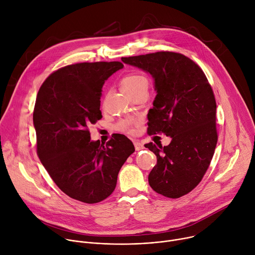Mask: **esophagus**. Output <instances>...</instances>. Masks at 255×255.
<instances>
[{
  "mask_svg": "<svg viewBox=\"0 0 255 255\" xmlns=\"http://www.w3.org/2000/svg\"><path fill=\"white\" fill-rule=\"evenodd\" d=\"M134 146H135V149H136V150H141V149H143V144H142L141 142L135 141V142H134Z\"/></svg>",
  "mask_w": 255,
  "mask_h": 255,
  "instance_id": "obj_1",
  "label": "esophagus"
}]
</instances>
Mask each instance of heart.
<instances>
[{"mask_svg": "<svg viewBox=\"0 0 255 255\" xmlns=\"http://www.w3.org/2000/svg\"><path fill=\"white\" fill-rule=\"evenodd\" d=\"M122 90L130 97L133 95L146 91L149 87L148 79L140 74H130L124 77L121 81ZM136 123L135 119L125 118L120 120L116 124V129L121 132H131L133 130V125Z\"/></svg>", "mask_w": 255, "mask_h": 255, "instance_id": "heart-1", "label": "heart"}]
</instances>
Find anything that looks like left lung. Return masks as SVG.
I'll return each instance as SVG.
<instances>
[{"label":"left lung","mask_w":255,"mask_h":255,"mask_svg":"<svg viewBox=\"0 0 255 255\" xmlns=\"http://www.w3.org/2000/svg\"><path fill=\"white\" fill-rule=\"evenodd\" d=\"M122 61L154 79L157 95L147 115V133L171 138L167 146L152 142L145 145L157 158L148 175L149 185L164 197H183L200 184L218 141L212 87L202 68L177 52L122 57Z\"/></svg>","instance_id":"8db88e82"}]
</instances>
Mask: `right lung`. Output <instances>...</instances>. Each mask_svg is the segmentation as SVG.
Listing matches in <instances>:
<instances>
[{
	"label": "right lung",
	"mask_w": 255,
	"mask_h": 255,
	"mask_svg": "<svg viewBox=\"0 0 255 255\" xmlns=\"http://www.w3.org/2000/svg\"><path fill=\"white\" fill-rule=\"evenodd\" d=\"M123 66L120 61L66 65L44 81L36 98L38 157L56 186L83 203L96 204L110 196L120 168L135 151L125 135H115L105 145L92 141L88 129L102 118L105 81Z\"/></svg>",
	"instance_id": "1"
}]
</instances>
